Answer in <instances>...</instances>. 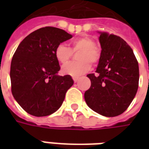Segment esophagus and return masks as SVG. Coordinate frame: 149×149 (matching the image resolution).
Listing matches in <instances>:
<instances>
[{
	"instance_id": "1",
	"label": "esophagus",
	"mask_w": 149,
	"mask_h": 149,
	"mask_svg": "<svg viewBox=\"0 0 149 149\" xmlns=\"http://www.w3.org/2000/svg\"><path fill=\"white\" fill-rule=\"evenodd\" d=\"M72 80H73V81H74L75 83H77L78 81V80H79V77H72Z\"/></svg>"
}]
</instances>
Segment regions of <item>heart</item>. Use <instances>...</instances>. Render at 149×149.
<instances>
[{
  "mask_svg": "<svg viewBox=\"0 0 149 149\" xmlns=\"http://www.w3.org/2000/svg\"><path fill=\"white\" fill-rule=\"evenodd\" d=\"M96 42L88 36L78 37L72 40L71 47L68 48L65 44H60L55 49V57L61 64H67L72 56V52L81 51L78 55L77 62H72L65 65L61 69L63 74L72 77H79L89 71L92 64L98 62L100 56V49L95 45Z\"/></svg>",
  "mask_w": 149,
  "mask_h": 149,
  "instance_id": "b5f03b06",
  "label": "heart"
}]
</instances>
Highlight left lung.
<instances>
[{"mask_svg":"<svg viewBox=\"0 0 149 149\" xmlns=\"http://www.w3.org/2000/svg\"><path fill=\"white\" fill-rule=\"evenodd\" d=\"M101 52L97 74H88L91 87L84 93L88 106L100 115H120L134 99L139 66L131 47L118 36L100 33Z\"/></svg>","mask_w":149,"mask_h":149,"instance_id":"1","label":"left lung"}]
</instances>
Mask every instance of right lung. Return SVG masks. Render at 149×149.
I'll use <instances>...</instances> for the list:
<instances>
[{"instance_id":"obj_1","label":"right lung","mask_w":149,"mask_h":149,"mask_svg":"<svg viewBox=\"0 0 149 149\" xmlns=\"http://www.w3.org/2000/svg\"><path fill=\"white\" fill-rule=\"evenodd\" d=\"M72 36L63 29L45 27L34 31L18 45L10 67L12 93L23 109L35 116L51 115L61 106L73 84L61 69L55 49Z\"/></svg>"}]
</instances>
